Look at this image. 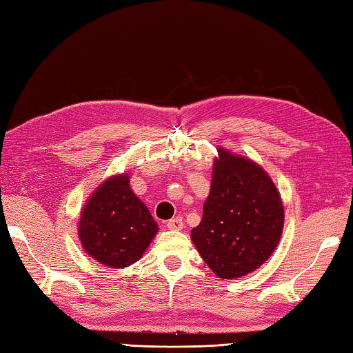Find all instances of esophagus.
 Listing matches in <instances>:
<instances>
[{"mask_svg":"<svg viewBox=\"0 0 353 353\" xmlns=\"http://www.w3.org/2000/svg\"><path fill=\"white\" fill-rule=\"evenodd\" d=\"M167 228L170 230H182L183 229V221L182 216H176V219H171L167 221Z\"/></svg>","mask_w":353,"mask_h":353,"instance_id":"esophagus-1","label":"esophagus"}]
</instances>
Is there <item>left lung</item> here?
Wrapping results in <instances>:
<instances>
[{"instance_id":"left-lung-1","label":"left lung","mask_w":353,"mask_h":353,"mask_svg":"<svg viewBox=\"0 0 353 353\" xmlns=\"http://www.w3.org/2000/svg\"><path fill=\"white\" fill-rule=\"evenodd\" d=\"M203 219L191 230L200 256L221 279L259 268L281 241L283 205L272 177L249 157L219 147Z\"/></svg>"}]
</instances>
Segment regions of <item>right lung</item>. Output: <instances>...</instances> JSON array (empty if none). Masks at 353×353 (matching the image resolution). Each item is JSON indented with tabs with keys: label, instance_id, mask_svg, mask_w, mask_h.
Segmentation results:
<instances>
[{
	"label": "right lung",
	"instance_id": "add662e5",
	"mask_svg": "<svg viewBox=\"0 0 353 353\" xmlns=\"http://www.w3.org/2000/svg\"><path fill=\"white\" fill-rule=\"evenodd\" d=\"M159 228L130 188V174L108 177L88 197L80 212L83 250L108 268L129 267L142 258Z\"/></svg>",
	"mask_w": 353,
	"mask_h": 353
}]
</instances>
